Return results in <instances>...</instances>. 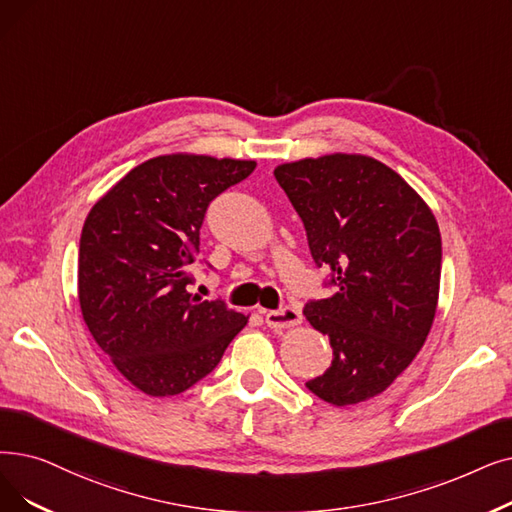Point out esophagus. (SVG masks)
I'll use <instances>...</instances> for the list:
<instances>
[{"label":"esophagus","mask_w":512,"mask_h":512,"mask_svg":"<svg viewBox=\"0 0 512 512\" xmlns=\"http://www.w3.org/2000/svg\"><path fill=\"white\" fill-rule=\"evenodd\" d=\"M301 320H303L301 311L293 305H284L280 309L265 311V324H268L270 328H291V326L301 324Z\"/></svg>","instance_id":"obj_1"}]
</instances>
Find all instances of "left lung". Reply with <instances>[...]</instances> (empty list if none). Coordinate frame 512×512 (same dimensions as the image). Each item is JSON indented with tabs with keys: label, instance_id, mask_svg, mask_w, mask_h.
Here are the masks:
<instances>
[{
	"label": "left lung",
	"instance_id": "left-lung-1",
	"mask_svg": "<svg viewBox=\"0 0 512 512\" xmlns=\"http://www.w3.org/2000/svg\"><path fill=\"white\" fill-rule=\"evenodd\" d=\"M274 175L335 286L303 309L332 347L330 368L305 387L332 406L366 402L427 341L441 278L435 215L393 169L364 154L284 163Z\"/></svg>",
	"mask_w": 512,
	"mask_h": 512
}]
</instances>
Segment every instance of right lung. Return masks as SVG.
<instances>
[{
	"instance_id": "right-lung-1",
	"label": "right lung",
	"mask_w": 512,
	"mask_h": 512,
	"mask_svg": "<svg viewBox=\"0 0 512 512\" xmlns=\"http://www.w3.org/2000/svg\"><path fill=\"white\" fill-rule=\"evenodd\" d=\"M255 165L165 154L131 169L85 219L83 320L117 370L146 395H177L205 379L247 324L221 299L203 301L188 286L209 203Z\"/></svg>"
}]
</instances>
